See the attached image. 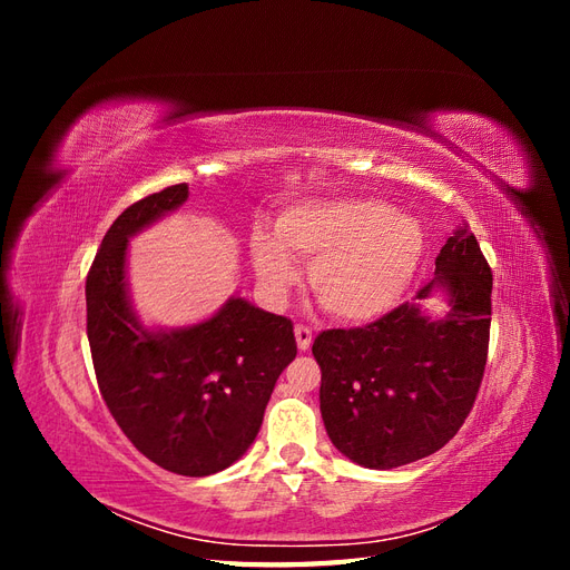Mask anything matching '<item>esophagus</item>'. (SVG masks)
I'll use <instances>...</instances> for the list:
<instances>
[{
  "label": "esophagus",
  "mask_w": 570,
  "mask_h": 570,
  "mask_svg": "<svg viewBox=\"0 0 570 570\" xmlns=\"http://www.w3.org/2000/svg\"><path fill=\"white\" fill-rule=\"evenodd\" d=\"M295 337H297V347L302 350V352H306L308 347H312V340H314V333H312V327L308 325H295Z\"/></svg>",
  "instance_id": "34e87169"
}]
</instances>
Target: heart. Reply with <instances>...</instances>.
I'll return each mask as SVG.
<instances>
[{
  "instance_id": "b5f03b06",
  "label": "heart",
  "mask_w": 570,
  "mask_h": 570,
  "mask_svg": "<svg viewBox=\"0 0 570 570\" xmlns=\"http://www.w3.org/2000/svg\"><path fill=\"white\" fill-rule=\"evenodd\" d=\"M249 254L271 297L297 283L295 258L314 262L318 304L335 318L366 323L385 316L416 283L425 254L419 218L371 197L323 199L292 206L278 218V237L254 230Z\"/></svg>"
}]
</instances>
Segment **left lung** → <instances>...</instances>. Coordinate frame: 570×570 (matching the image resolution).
<instances>
[{
    "mask_svg": "<svg viewBox=\"0 0 570 570\" xmlns=\"http://www.w3.org/2000/svg\"><path fill=\"white\" fill-rule=\"evenodd\" d=\"M444 292L450 312L428 318L402 304L364 327L323 331L321 416L337 450L364 469L387 471L435 454L469 419L488 364L492 271L469 226L435 258L416 299Z\"/></svg>",
    "mask_w": 570,
    "mask_h": 570,
    "instance_id": "8db88e82",
    "label": "left lung"
}]
</instances>
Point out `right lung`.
<instances>
[{"label":"right lung","mask_w":570,"mask_h":570,"mask_svg":"<svg viewBox=\"0 0 570 570\" xmlns=\"http://www.w3.org/2000/svg\"><path fill=\"white\" fill-rule=\"evenodd\" d=\"M187 185L130 204L107 230L85 281L88 340L101 400L124 435L161 469L202 478L254 442L281 373L297 356L292 321L230 297L178 331H147L126 283L128 237L176 212Z\"/></svg>","instance_id":"1"}]
</instances>
